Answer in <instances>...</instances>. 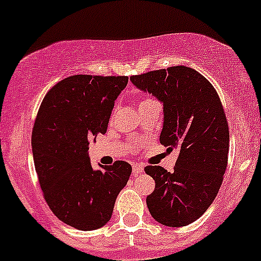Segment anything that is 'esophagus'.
<instances>
[{
  "label": "esophagus",
  "instance_id": "obj_1",
  "mask_svg": "<svg viewBox=\"0 0 261 261\" xmlns=\"http://www.w3.org/2000/svg\"><path fill=\"white\" fill-rule=\"evenodd\" d=\"M144 172V167L141 164H134L133 165V175H139Z\"/></svg>",
  "mask_w": 261,
  "mask_h": 261
}]
</instances>
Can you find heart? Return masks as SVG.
Listing matches in <instances>:
<instances>
[{
  "label": "heart",
  "mask_w": 261,
  "mask_h": 261,
  "mask_svg": "<svg viewBox=\"0 0 261 261\" xmlns=\"http://www.w3.org/2000/svg\"><path fill=\"white\" fill-rule=\"evenodd\" d=\"M149 101H152V99H151V98H149V97H144V98L141 99L140 105H141V103H145V102H149Z\"/></svg>",
  "instance_id": "b5f03b06"
}]
</instances>
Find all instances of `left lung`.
I'll list each match as a JSON object with an SVG mask.
<instances>
[{
    "label": "left lung",
    "mask_w": 261,
    "mask_h": 261,
    "mask_svg": "<svg viewBox=\"0 0 261 261\" xmlns=\"http://www.w3.org/2000/svg\"><path fill=\"white\" fill-rule=\"evenodd\" d=\"M164 106L160 144L178 149L173 172L147 165L155 189L146 197L152 218L169 227L198 220L212 204L228 160L227 118L215 87L201 73L177 65L130 77Z\"/></svg>",
    "instance_id": "1"
}]
</instances>
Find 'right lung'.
<instances>
[{
    "mask_svg": "<svg viewBox=\"0 0 261 261\" xmlns=\"http://www.w3.org/2000/svg\"><path fill=\"white\" fill-rule=\"evenodd\" d=\"M126 75L77 74L58 82L40 105L31 135L34 164L44 198L67 225L92 231L106 225L131 165L117 160L93 170L89 141L106 134Z\"/></svg>",
    "mask_w": 261,
    "mask_h": 261,
    "instance_id": "right-lung-1",
    "label": "right lung"
}]
</instances>
